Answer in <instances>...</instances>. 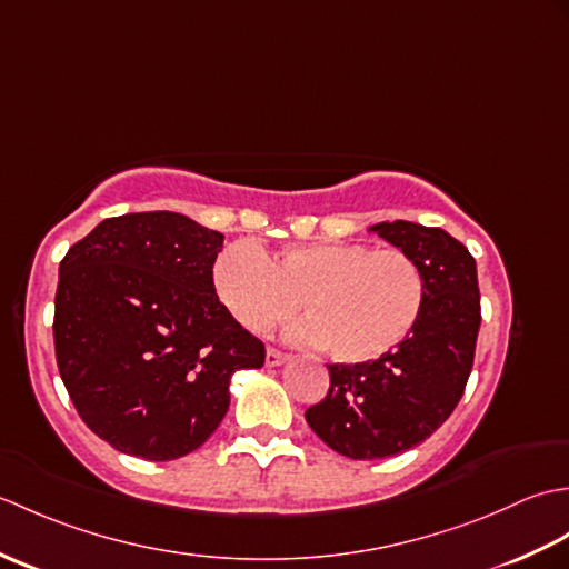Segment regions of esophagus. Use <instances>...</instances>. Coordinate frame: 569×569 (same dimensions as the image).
Returning <instances> with one entry per match:
<instances>
[{
  "instance_id": "1",
  "label": "esophagus",
  "mask_w": 569,
  "mask_h": 569,
  "mask_svg": "<svg viewBox=\"0 0 569 569\" xmlns=\"http://www.w3.org/2000/svg\"><path fill=\"white\" fill-rule=\"evenodd\" d=\"M283 361H288V355L281 352V349H273V347L266 349V367H278L283 365Z\"/></svg>"
}]
</instances>
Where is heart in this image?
Segmentation results:
<instances>
[{
  "instance_id": "1",
  "label": "heart",
  "mask_w": 569,
  "mask_h": 569,
  "mask_svg": "<svg viewBox=\"0 0 569 569\" xmlns=\"http://www.w3.org/2000/svg\"><path fill=\"white\" fill-rule=\"evenodd\" d=\"M212 286L229 316L253 335L291 318L298 298L308 316L298 335L342 365L393 352L426 306V276L416 259L361 241H303L271 251L237 241L217 253Z\"/></svg>"
}]
</instances>
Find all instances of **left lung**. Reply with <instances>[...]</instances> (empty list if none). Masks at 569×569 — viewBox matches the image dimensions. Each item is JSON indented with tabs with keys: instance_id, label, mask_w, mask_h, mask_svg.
<instances>
[{
	"instance_id": "left-lung-1",
	"label": "left lung",
	"mask_w": 569,
	"mask_h": 569,
	"mask_svg": "<svg viewBox=\"0 0 569 569\" xmlns=\"http://www.w3.org/2000/svg\"><path fill=\"white\" fill-rule=\"evenodd\" d=\"M426 276L420 320L393 352L367 365H332L330 391L306 410L318 438L349 459H383L420 445L450 418L475 361L481 322L477 263L440 227L371 224Z\"/></svg>"
}]
</instances>
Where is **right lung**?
<instances>
[{
  "label": "right lung",
  "instance_id": "obj_1",
  "mask_svg": "<svg viewBox=\"0 0 569 569\" xmlns=\"http://www.w3.org/2000/svg\"><path fill=\"white\" fill-rule=\"evenodd\" d=\"M224 237L178 212L102 220L60 261L53 342L80 418L114 450L186 457L229 408L239 369L266 349L212 286Z\"/></svg>",
  "mask_w": 569,
  "mask_h": 569
}]
</instances>
